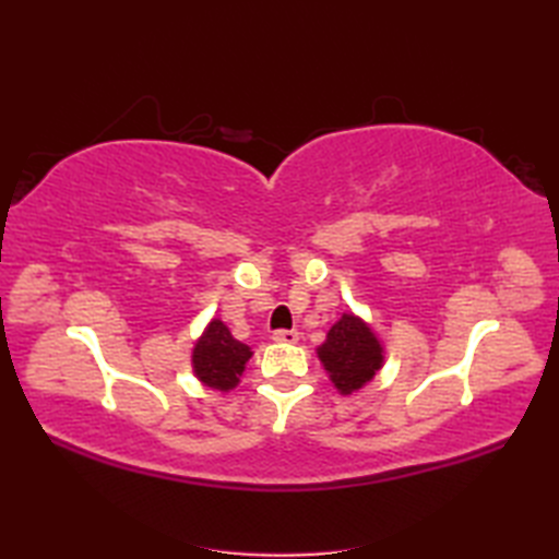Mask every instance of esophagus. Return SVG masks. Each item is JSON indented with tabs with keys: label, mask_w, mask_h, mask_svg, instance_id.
<instances>
[{
	"label": "esophagus",
	"mask_w": 559,
	"mask_h": 559,
	"mask_svg": "<svg viewBox=\"0 0 559 559\" xmlns=\"http://www.w3.org/2000/svg\"><path fill=\"white\" fill-rule=\"evenodd\" d=\"M275 343H296L298 341V331L296 329H280L273 333Z\"/></svg>",
	"instance_id": "esophagus-1"
}]
</instances>
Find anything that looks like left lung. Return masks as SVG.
<instances>
[{
    "label": "left lung",
    "mask_w": 559,
    "mask_h": 559,
    "mask_svg": "<svg viewBox=\"0 0 559 559\" xmlns=\"http://www.w3.org/2000/svg\"><path fill=\"white\" fill-rule=\"evenodd\" d=\"M321 364L341 394H352L382 368V345L359 317L343 314L331 326L326 343L317 349Z\"/></svg>",
    "instance_id": "obj_1"
}]
</instances>
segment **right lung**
I'll use <instances>...</instances> for the list:
<instances>
[{
  "instance_id": "obj_1",
  "label": "right lung",
  "mask_w": 559,
  "mask_h": 559,
  "mask_svg": "<svg viewBox=\"0 0 559 559\" xmlns=\"http://www.w3.org/2000/svg\"><path fill=\"white\" fill-rule=\"evenodd\" d=\"M251 357V349L235 341L222 319H212L207 331L202 333L193 349L195 376L218 392L238 386L245 364Z\"/></svg>"
}]
</instances>
